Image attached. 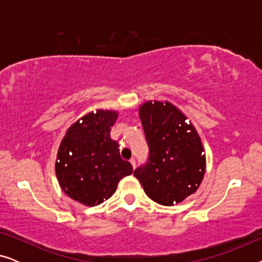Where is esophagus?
Here are the masks:
<instances>
[{"instance_id": "obj_1", "label": "esophagus", "mask_w": 262, "mask_h": 262, "mask_svg": "<svg viewBox=\"0 0 262 262\" xmlns=\"http://www.w3.org/2000/svg\"><path fill=\"white\" fill-rule=\"evenodd\" d=\"M130 163L132 164V167H134V168L136 167V160H135V159H131V160H130Z\"/></svg>"}]
</instances>
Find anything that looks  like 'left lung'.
<instances>
[{
	"label": "left lung",
	"instance_id": "8db88e82",
	"mask_svg": "<svg viewBox=\"0 0 262 262\" xmlns=\"http://www.w3.org/2000/svg\"><path fill=\"white\" fill-rule=\"evenodd\" d=\"M139 118L149 157L134 175L150 199L173 206L202 184L206 168L203 143L187 117L168 101L142 103Z\"/></svg>",
	"mask_w": 262,
	"mask_h": 262
}]
</instances>
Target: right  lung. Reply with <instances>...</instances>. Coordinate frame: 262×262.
<instances>
[{
  "instance_id": "add662e5",
  "label": "right lung",
  "mask_w": 262,
  "mask_h": 262,
  "mask_svg": "<svg viewBox=\"0 0 262 262\" xmlns=\"http://www.w3.org/2000/svg\"><path fill=\"white\" fill-rule=\"evenodd\" d=\"M117 118V111L96 110L75 121L60 142L57 180L68 196L85 206L111 198L118 182L134 170L120 157L119 144L111 138Z\"/></svg>"
}]
</instances>
